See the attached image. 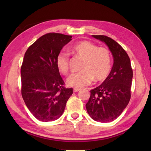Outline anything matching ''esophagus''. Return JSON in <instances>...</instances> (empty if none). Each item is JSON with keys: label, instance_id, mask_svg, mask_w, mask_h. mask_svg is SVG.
<instances>
[{"label": "esophagus", "instance_id": "obj_1", "mask_svg": "<svg viewBox=\"0 0 151 151\" xmlns=\"http://www.w3.org/2000/svg\"><path fill=\"white\" fill-rule=\"evenodd\" d=\"M81 89H80V88H74L73 89L74 92H78V91H81Z\"/></svg>", "mask_w": 151, "mask_h": 151}]
</instances>
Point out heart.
<instances>
[{
  "label": "heart",
  "instance_id": "heart-1",
  "mask_svg": "<svg viewBox=\"0 0 151 151\" xmlns=\"http://www.w3.org/2000/svg\"><path fill=\"white\" fill-rule=\"evenodd\" d=\"M73 54L82 58L80 72L72 73L67 79V84L75 88H83L93 81H101L107 77L111 69L110 53L104 47H98L88 41H82L70 48ZM56 65L59 71L67 74L69 70V54L61 51L56 57Z\"/></svg>",
  "mask_w": 151,
  "mask_h": 151
}]
</instances>
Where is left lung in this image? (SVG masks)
<instances>
[{"instance_id": "obj_1", "label": "left lung", "mask_w": 151, "mask_h": 151, "mask_svg": "<svg viewBox=\"0 0 151 151\" xmlns=\"http://www.w3.org/2000/svg\"><path fill=\"white\" fill-rule=\"evenodd\" d=\"M92 37L106 45L114 63L105 81L90 91L86 108L93 120L108 123L116 119L129 104L133 72L129 57L119 44L106 36L93 35Z\"/></svg>"}]
</instances>
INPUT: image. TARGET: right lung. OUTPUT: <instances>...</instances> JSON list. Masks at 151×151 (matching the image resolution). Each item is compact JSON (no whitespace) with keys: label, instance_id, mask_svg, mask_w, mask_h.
Returning <instances> with one entry per match:
<instances>
[{"label":"right lung","instance_id":"1","mask_svg":"<svg viewBox=\"0 0 151 151\" xmlns=\"http://www.w3.org/2000/svg\"><path fill=\"white\" fill-rule=\"evenodd\" d=\"M71 36L49 33L27 49L21 68V94L28 110L43 122L58 119L63 113L73 88H65L56 57Z\"/></svg>","mask_w":151,"mask_h":151}]
</instances>
